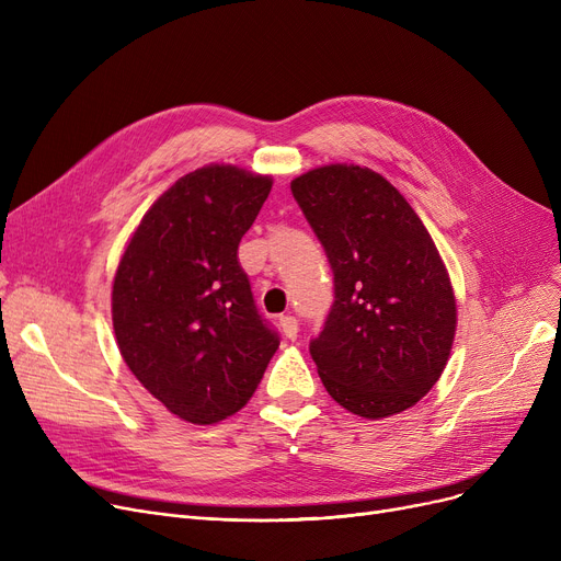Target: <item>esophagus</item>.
Masks as SVG:
<instances>
[{
    "label": "esophagus",
    "mask_w": 561,
    "mask_h": 561,
    "mask_svg": "<svg viewBox=\"0 0 561 561\" xmlns=\"http://www.w3.org/2000/svg\"><path fill=\"white\" fill-rule=\"evenodd\" d=\"M279 328H282V332H284V336L288 339V341H296L298 339V320L293 318V316H282L279 318Z\"/></svg>",
    "instance_id": "esophagus-1"
}]
</instances>
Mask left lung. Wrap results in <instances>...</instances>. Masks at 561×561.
Wrapping results in <instances>:
<instances>
[{
    "label": "left lung",
    "instance_id": "8db88e82",
    "mask_svg": "<svg viewBox=\"0 0 561 561\" xmlns=\"http://www.w3.org/2000/svg\"><path fill=\"white\" fill-rule=\"evenodd\" d=\"M325 248L334 302L309 352L328 393L364 419L414 407L446 368L457 307L421 218L385 176L316 168L290 184Z\"/></svg>",
    "mask_w": 561,
    "mask_h": 561
}]
</instances>
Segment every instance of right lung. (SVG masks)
Returning a JSON list of instances; mask_svg holds the SVG:
<instances>
[{"instance_id":"right-lung-1","label":"right lung","mask_w":561,"mask_h":561,"mask_svg":"<svg viewBox=\"0 0 561 561\" xmlns=\"http://www.w3.org/2000/svg\"><path fill=\"white\" fill-rule=\"evenodd\" d=\"M271 186L231 165L182 176L145 214L117 265L113 330L123 359L195 425L236 414L279 347L239 261Z\"/></svg>"}]
</instances>
